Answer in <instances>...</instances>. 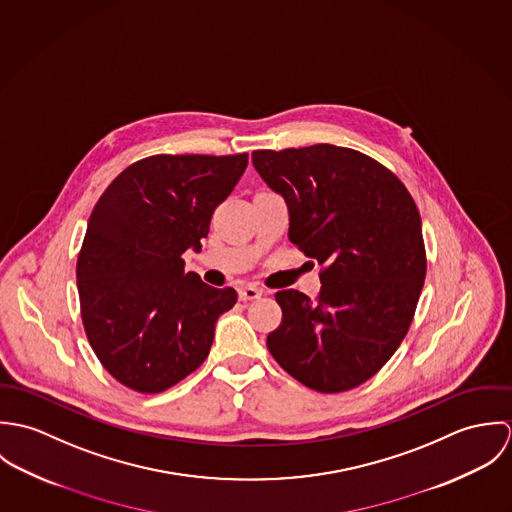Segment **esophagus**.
<instances>
[{"instance_id":"1","label":"esophagus","mask_w":512,"mask_h":512,"mask_svg":"<svg viewBox=\"0 0 512 512\" xmlns=\"http://www.w3.org/2000/svg\"><path fill=\"white\" fill-rule=\"evenodd\" d=\"M238 297H240V301H254V299L262 297V290L254 288V286H244L238 290Z\"/></svg>"}]
</instances>
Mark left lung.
I'll return each mask as SVG.
<instances>
[{"instance_id":"left-lung-1","label":"left lung","mask_w":512,"mask_h":512,"mask_svg":"<svg viewBox=\"0 0 512 512\" xmlns=\"http://www.w3.org/2000/svg\"><path fill=\"white\" fill-rule=\"evenodd\" d=\"M252 163L288 203L290 240L323 266L317 299L276 293L282 323L268 349L311 390H351L410 329L426 280L418 207L390 169L349 147L258 149Z\"/></svg>"}]
</instances>
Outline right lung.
Instances as JSON below:
<instances>
[{
	"instance_id": "add662e5",
	"label": "right lung",
	"mask_w": 512,
	"mask_h": 512,
	"mask_svg": "<svg viewBox=\"0 0 512 512\" xmlns=\"http://www.w3.org/2000/svg\"><path fill=\"white\" fill-rule=\"evenodd\" d=\"M248 165L236 155H151L124 169L88 219L76 262L92 351L124 386L157 394L203 365L215 325L236 303L185 272L215 209Z\"/></svg>"
}]
</instances>
